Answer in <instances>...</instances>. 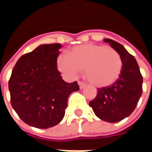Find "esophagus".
I'll return each instance as SVG.
<instances>
[{"mask_svg": "<svg viewBox=\"0 0 152 152\" xmlns=\"http://www.w3.org/2000/svg\"><path fill=\"white\" fill-rule=\"evenodd\" d=\"M78 84H79V86H80V89H85L86 88V84L85 83H83L81 82V81H79L78 82Z\"/></svg>", "mask_w": 152, "mask_h": 152, "instance_id": "obj_1", "label": "esophagus"}]
</instances>
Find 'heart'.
I'll use <instances>...</instances> for the list:
<instances>
[{"label":"heart","mask_w":152,"mask_h":152,"mask_svg":"<svg viewBox=\"0 0 152 152\" xmlns=\"http://www.w3.org/2000/svg\"><path fill=\"white\" fill-rule=\"evenodd\" d=\"M67 56L57 58V67L70 78H75L80 69L91 85L96 87H107L120 77L123 63L115 50L95 44H86L73 47Z\"/></svg>","instance_id":"1"}]
</instances>
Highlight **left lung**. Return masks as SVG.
Here are the masks:
<instances>
[{
  "label": "left lung",
  "instance_id": "1",
  "mask_svg": "<svg viewBox=\"0 0 152 152\" xmlns=\"http://www.w3.org/2000/svg\"><path fill=\"white\" fill-rule=\"evenodd\" d=\"M103 40L120 54L123 66L117 80L108 87L98 89L89 106L102 121L116 123L134 111L142 93V76L135 58L122 45L107 38Z\"/></svg>",
  "mask_w": 152,
  "mask_h": 152
}]
</instances>
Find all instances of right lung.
Here are the masks:
<instances>
[{"instance_id": "1", "label": "right lung", "mask_w": 152, "mask_h": 152, "mask_svg": "<svg viewBox=\"0 0 152 152\" xmlns=\"http://www.w3.org/2000/svg\"><path fill=\"white\" fill-rule=\"evenodd\" d=\"M62 45H40L19 58L9 80L13 108L24 123L48 129L64 117L67 99L79 90L76 81H64L57 69Z\"/></svg>"}]
</instances>
